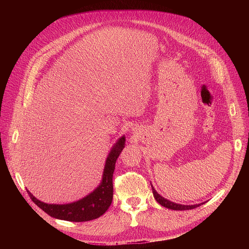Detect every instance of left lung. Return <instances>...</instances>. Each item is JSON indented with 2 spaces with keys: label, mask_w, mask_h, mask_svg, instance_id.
Here are the masks:
<instances>
[{
  "label": "left lung",
  "mask_w": 249,
  "mask_h": 249,
  "mask_svg": "<svg viewBox=\"0 0 249 249\" xmlns=\"http://www.w3.org/2000/svg\"><path fill=\"white\" fill-rule=\"evenodd\" d=\"M151 186H152V190H153L154 197H155V199L157 200V202L160 203L161 206L167 208V209L175 210V211H184V210H191V209H194V208H197V207L203 205V203L194 204V205H182V204H177V203L171 202V201H169V200L163 198L161 195H160V194L156 191V189L154 188V186L152 185V183H151Z\"/></svg>",
  "instance_id": "1"
}]
</instances>
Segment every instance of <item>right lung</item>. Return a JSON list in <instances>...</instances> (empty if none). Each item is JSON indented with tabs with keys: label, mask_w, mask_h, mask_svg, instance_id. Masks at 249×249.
<instances>
[{
	"label": "right lung",
	"mask_w": 249,
	"mask_h": 249,
	"mask_svg": "<svg viewBox=\"0 0 249 249\" xmlns=\"http://www.w3.org/2000/svg\"><path fill=\"white\" fill-rule=\"evenodd\" d=\"M125 136L120 137L105 160L99 185L86 197L69 204H47L35 198L28 190L30 199L55 219L69 222H88L99 218L107 211L113 199L112 177L116 160L125 148Z\"/></svg>",
	"instance_id": "obj_1"
}]
</instances>
